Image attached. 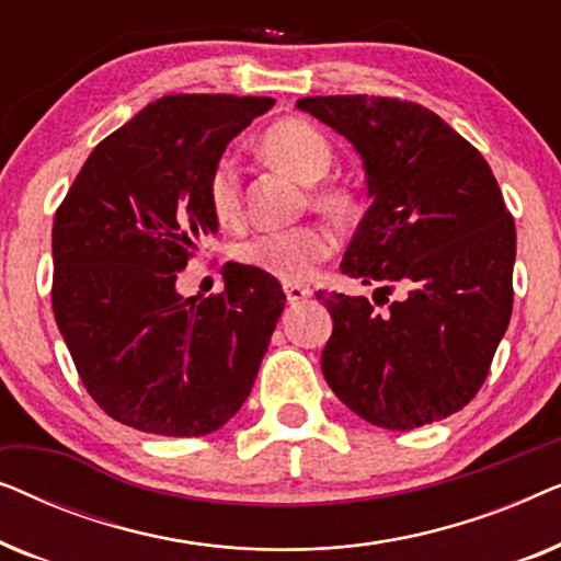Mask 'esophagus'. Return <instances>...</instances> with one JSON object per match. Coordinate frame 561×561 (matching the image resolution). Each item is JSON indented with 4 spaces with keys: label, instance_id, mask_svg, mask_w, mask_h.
<instances>
[{
    "label": "esophagus",
    "instance_id": "esophagus-1",
    "mask_svg": "<svg viewBox=\"0 0 561 561\" xmlns=\"http://www.w3.org/2000/svg\"><path fill=\"white\" fill-rule=\"evenodd\" d=\"M283 290H286L288 304H301V301H306V298H311V294H313L311 288L296 286V283H288V286H283Z\"/></svg>",
    "mask_w": 561,
    "mask_h": 561
}]
</instances>
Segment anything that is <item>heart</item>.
Returning a JSON list of instances; mask_svg holds the SVG:
<instances>
[{"mask_svg":"<svg viewBox=\"0 0 561 561\" xmlns=\"http://www.w3.org/2000/svg\"><path fill=\"white\" fill-rule=\"evenodd\" d=\"M260 148L275 165L286 168L304 183H317L334 163L329 137L306 119H280L265 129ZM206 202L221 225H232L242 214L240 165L232 156H219L206 175ZM313 204L324 211L344 214L352 206L347 191L321 186L313 191ZM334 240L324 227L301 225L288 229H257L234 244V260L244 267L271 275L275 280L301 283L321 260L332 255Z\"/></svg>","mask_w":561,"mask_h":561,"instance_id":"heart-1","label":"heart"}]
</instances>
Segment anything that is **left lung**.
I'll list each match as a JSON object with an SVG mask.
<instances>
[{"instance_id": "8db88e82", "label": "left lung", "mask_w": 561, "mask_h": 561, "mask_svg": "<svg viewBox=\"0 0 561 561\" xmlns=\"http://www.w3.org/2000/svg\"><path fill=\"white\" fill-rule=\"evenodd\" d=\"M296 106L363 158L373 204L342 273L378 283L375 296L403 288L386 311L365 296L319 290L334 319L321 373L350 411L380 428L447 419L482 388L511 321L516 225L495 175L421 104L355 94Z\"/></svg>"}]
</instances>
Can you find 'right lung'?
Here are the masks:
<instances>
[{
  "label": "right lung",
  "mask_w": 561,
  "mask_h": 561,
  "mask_svg": "<svg viewBox=\"0 0 561 561\" xmlns=\"http://www.w3.org/2000/svg\"><path fill=\"white\" fill-rule=\"evenodd\" d=\"M271 96L171 94L104 137L53 221V313L89 396L145 434L204 436L248 401L283 313L278 280L225 265L183 298L179 273L219 219L206 175Z\"/></svg>",
  "instance_id": "obj_1"
}]
</instances>
